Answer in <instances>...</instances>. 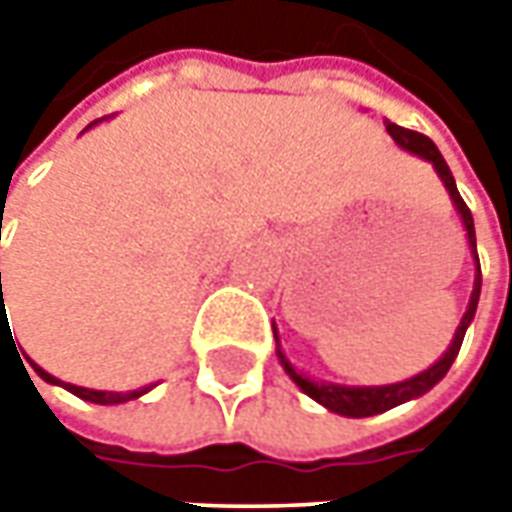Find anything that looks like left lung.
Wrapping results in <instances>:
<instances>
[{
	"label": "left lung",
	"instance_id": "8db88e82",
	"mask_svg": "<svg viewBox=\"0 0 512 512\" xmlns=\"http://www.w3.org/2000/svg\"><path fill=\"white\" fill-rule=\"evenodd\" d=\"M384 128H387V133H390V136H393L404 150H410V153L422 156V159H427V162L436 168V173L442 176L444 187H447V193H450V199H453V205H456V210L462 213L464 230H467V242H470V247L476 250L473 213H470V207L464 205V199L459 196L456 179H453V173H450V168H447V162H444V156L439 153V148H436L424 133H416V130L399 128V125H393V122H384ZM476 262H479V253H476ZM479 293H482V267L476 270V287H473V296H470V305H467V313H464L462 325H459L456 336H453V344L447 347V353H444L442 359L433 364L430 370H424V373L413 376V379H407V382L384 384V387H339V384L310 382L307 376L296 373V370L290 367V362L282 356V347H279V359H282V364H285L287 376L299 384L310 399H316L319 404H325L327 410L342 413V416H353V419L376 416V413H384V410H390V407H396V404L410 402V399L422 396V393H427L433 384L442 382L444 373L450 370V364L456 362V356H459V347H462L464 342V330H467V325H470V322H473V316H476ZM273 333H276V330H273ZM276 344H279V339H276Z\"/></svg>",
	"mask_w": 512,
	"mask_h": 512
}]
</instances>
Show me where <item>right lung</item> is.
Here are the masks:
<instances>
[{
  "label": "right lung",
  "instance_id": "add662e5",
  "mask_svg": "<svg viewBox=\"0 0 512 512\" xmlns=\"http://www.w3.org/2000/svg\"><path fill=\"white\" fill-rule=\"evenodd\" d=\"M0 299H2V273H0ZM5 319H8V313H5V299H2V310H0V333L2 325H5ZM33 370L50 384H62L59 379H53L50 373H45L42 367H36L33 364ZM65 390H70L73 396H79V399H85V402H96V404H119V402H130V399H136V396H142V393H148V387L145 390H130V393H105V390H88V387H76V384H62Z\"/></svg>",
  "mask_w": 512,
  "mask_h": 512
}]
</instances>
